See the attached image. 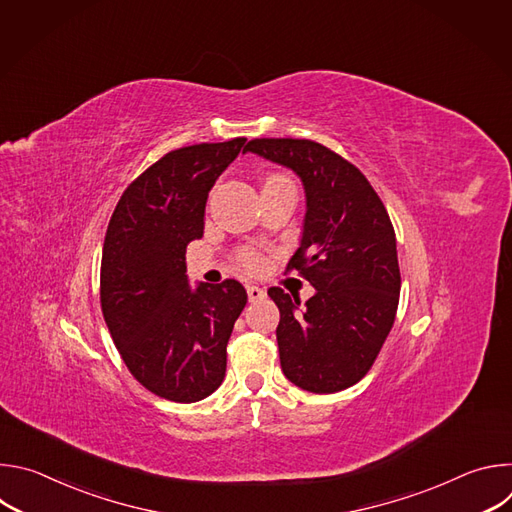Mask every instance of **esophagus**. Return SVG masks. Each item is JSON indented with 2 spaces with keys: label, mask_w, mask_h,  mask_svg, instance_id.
Returning a JSON list of instances; mask_svg holds the SVG:
<instances>
[{
  "label": "esophagus",
  "mask_w": 512,
  "mask_h": 512,
  "mask_svg": "<svg viewBox=\"0 0 512 512\" xmlns=\"http://www.w3.org/2000/svg\"><path fill=\"white\" fill-rule=\"evenodd\" d=\"M247 296H249V302H261L265 300V289L259 287V285H247Z\"/></svg>",
  "instance_id": "obj_1"
}]
</instances>
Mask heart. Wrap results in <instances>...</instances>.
Segmentation results:
<instances>
[{"instance_id":"obj_1","label":"heart","mask_w":512,"mask_h":512,"mask_svg":"<svg viewBox=\"0 0 512 512\" xmlns=\"http://www.w3.org/2000/svg\"><path fill=\"white\" fill-rule=\"evenodd\" d=\"M267 182H289V180H287L285 176L275 174V176H269ZM241 263H243L247 269H257V267L261 265V257H259L255 251H245V253H241Z\"/></svg>"}]
</instances>
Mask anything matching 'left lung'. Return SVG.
<instances>
[{
	"instance_id": "obj_1",
	"label": "left lung",
	"mask_w": 512,
	"mask_h": 512,
	"mask_svg": "<svg viewBox=\"0 0 512 512\" xmlns=\"http://www.w3.org/2000/svg\"><path fill=\"white\" fill-rule=\"evenodd\" d=\"M251 152L289 168L304 186L298 269L316 294L302 306L281 287L277 346L283 375L310 393H336L369 373L397 314L401 273L391 218L358 168L312 139H251Z\"/></svg>"
}]
</instances>
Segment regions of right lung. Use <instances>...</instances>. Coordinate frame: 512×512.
<instances>
[{
	"mask_svg": "<svg viewBox=\"0 0 512 512\" xmlns=\"http://www.w3.org/2000/svg\"><path fill=\"white\" fill-rule=\"evenodd\" d=\"M245 137L174 150L119 198L101 259V308L131 375L158 397L194 403L221 387L245 287L190 285L186 245L204 233L214 182Z\"/></svg>",
	"mask_w": 512,
	"mask_h": 512,
	"instance_id": "obj_1",
	"label": "right lung"
}]
</instances>
